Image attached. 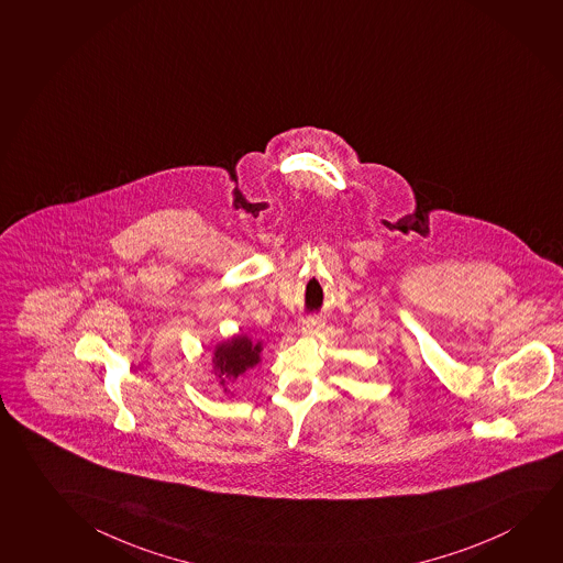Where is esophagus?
Segmentation results:
<instances>
[{
	"mask_svg": "<svg viewBox=\"0 0 563 563\" xmlns=\"http://www.w3.org/2000/svg\"><path fill=\"white\" fill-rule=\"evenodd\" d=\"M321 328H323V320L320 316H308L303 320V331H320Z\"/></svg>",
	"mask_w": 563,
	"mask_h": 563,
	"instance_id": "obj_1",
	"label": "esophagus"
}]
</instances>
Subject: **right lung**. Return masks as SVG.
Returning a JSON list of instances; mask_svg holds the SVG:
<instances>
[{"label": "right lung", "instance_id": "add662e5", "mask_svg": "<svg viewBox=\"0 0 563 563\" xmlns=\"http://www.w3.org/2000/svg\"><path fill=\"white\" fill-rule=\"evenodd\" d=\"M261 343H253L247 335H234L214 349L212 364L220 386L228 391V386L238 380L261 361Z\"/></svg>", "mask_w": 563, "mask_h": 563}]
</instances>
